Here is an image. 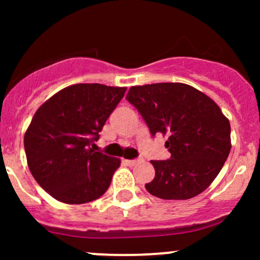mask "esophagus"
<instances>
[{
	"label": "esophagus",
	"instance_id": "1",
	"mask_svg": "<svg viewBox=\"0 0 260 260\" xmlns=\"http://www.w3.org/2000/svg\"><path fill=\"white\" fill-rule=\"evenodd\" d=\"M123 162H124L127 166H135V165L140 164L141 159H123Z\"/></svg>",
	"mask_w": 260,
	"mask_h": 260
}]
</instances>
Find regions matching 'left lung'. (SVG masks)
Here are the masks:
<instances>
[{
  "mask_svg": "<svg viewBox=\"0 0 260 260\" xmlns=\"http://www.w3.org/2000/svg\"><path fill=\"white\" fill-rule=\"evenodd\" d=\"M127 101L137 108L152 136L167 138L171 158L151 161L154 179L146 183L151 195L187 200L211 185L230 148V123L216 103L183 83L131 86Z\"/></svg>",
  "mask_w": 260,
  "mask_h": 260,
  "instance_id": "1",
  "label": "left lung"
}]
</instances>
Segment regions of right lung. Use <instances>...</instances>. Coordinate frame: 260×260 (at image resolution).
I'll return each mask as SVG.
<instances>
[{"instance_id":"1","label":"right lung","mask_w":260,"mask_h":260,"mask_svg":"<svg viewBox=\"0 0 260 260\" xmlns=\"http://www.w3.org/2000/svg\"><path fill=\"white\" fill-rule=\"evenodd\" d=\"M125 90L98 83L74 84L36 111L23 137L27 166L57 201L90 203L108 190L120 159L90 146Z\"/></svg>"}]
</instances>
